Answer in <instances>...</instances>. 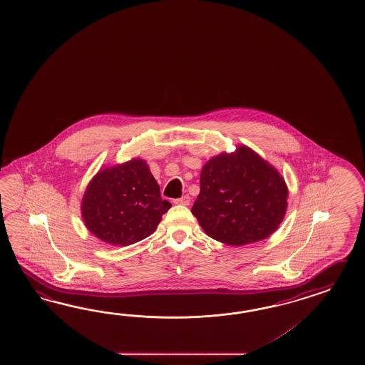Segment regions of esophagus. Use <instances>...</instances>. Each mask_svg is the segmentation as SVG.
I'll list each match as a JSON object with an SVG mask.
<instances>
[{
  "label": "esophagus",
  "instance_id": "34e87169",
  "mask_svg": "<svg viewBox=\"0 0 365 365\" xmlns=\"http://www.w3.org/2000/svg\"><path fill=\"white\" fill-rule=\"evenodd\" d=\"M190 200H191V197H188V195H185V197L175 199L174 203H175V205H182V206H188V205H190Z\"/></svg>",
  "mask_w": 365,
  "mask_h": 365
}]
</instances>
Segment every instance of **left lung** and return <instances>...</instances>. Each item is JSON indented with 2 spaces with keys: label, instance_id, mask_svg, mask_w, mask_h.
<instances>
[{
  "label": "left lung",
  "instance_id": "left-lung-1",
  "mask_svg": "<svg viewBox=\"0 0 365 365\" xmlns=\"http://www.w3.org/2000/svg\"><path fill=\"white\" fill-rule=\"evenodd\" d=\"M284 178L246 145L212 157L200 171L192 215L208 237L245 246L274 234L287 211Z\"/></svg>",
  "mask_w": 365,
  "mask_h": 365
}]
</instances>
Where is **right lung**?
I'll list each match as a JSON object with an SVG mask.
<instances>
[{
    "label": "right lung",
    "instance_id": "right-lung-1",
    "mask_svg": "<svg viewBox=\"0 0 365 365\" xmlns=\"http://www.w3.org/2000/svg\"><path fill=\"white\" fill-rule=\"evenodd\" d=\"M170 207L146 160L134 158L99 170L83 194L81 214L94 237L130 246L150 237Z\"/></svg>",
    "mask_w": 365,
    "mask_h": 365
}]
</instances>
